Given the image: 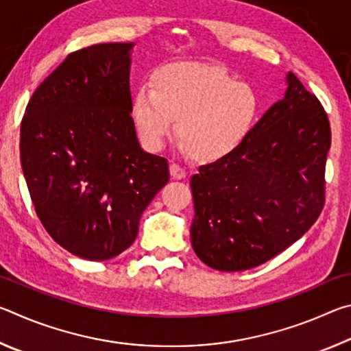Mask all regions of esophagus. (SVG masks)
<instances>
[{
    "instance_id": "esophagus-1",
    "label": "esophagus",
    "mask_w": 351,
    "mask_h": 351,
    "mask_svg": "<svg viewBox=\"0 0 351 351\" xmlns=\"http://www.w3.org/2000/svg\"><path fill=\"white\" fill-rule=\"evenodd\" d=\"M170 175L173 180H184L187 176V171L180 164H170Z\"/></svg>"
}]
</instances>
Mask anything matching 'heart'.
Segmentation results:
<instances>
[{
    "label": "heart",
    "mask_w": 351,
    "mask_h": 351,
    "mask_svg": "<svg viewBox=\"0 0 351 351\" xmlns=\"http://www.w3.org/2000/svg\"><path fill=\"white\" fill-rule=\"evenodd\" d=\"M258 97L218 64L176 62L158 68L152 91L141 88L132 102V117L147 150L165 144L176 121V138L201 164L221 161L247 138L258 116Z\"/></svg>",
    "instance_id": "1"
}]
</instances>
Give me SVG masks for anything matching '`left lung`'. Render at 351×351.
Wrapping results in <instances>:
<instances>
[{
  "label": "left lung",
  "mask_w": 351,
  "mask_h": 351,
  "mask_svg": "<svg viewBox=\"0 0 351 351\" xmlns=\"http://www.w3.org/2000/svg\"><path fill=\"white\" fill-rule=\"evenodd\" d=\"M330 145L322 105L288 73L283 99L241 145L190 180L198 258L217 271H245L299 240L322 212Z\"/></svg>",
  "instance_id": "1"
}]
</instances>
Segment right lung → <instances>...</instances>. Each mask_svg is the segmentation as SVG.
Returning a JSON list of instances; mask_svg holds the SVG:
<instances>
[{"instance_id":"add662e5","label":"right lung","mask_w":351,"mask_h":351,"mask_svg":"<svg viewBox=\"0 0 351 351\" xmlns=\"http://www.w3.org/2000/svg\"><path fill=\"white\" fill-rule=\"evenodd\" d=\"M134 43L69 54L35 90L20 159L35 212L52 239L85 260L133 245L142 212L169 182L167 159L142 150L132 117Z\"/></svg>"}]
</instances>
